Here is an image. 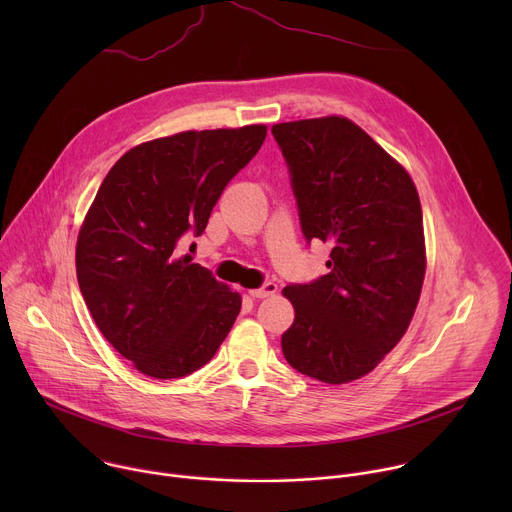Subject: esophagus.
<instances>
[{
    "instance_id": "esophagus-1",
    "label": "esophagus",
    "mask_w": 512,
    "mask_h": 512,
    "mask_svg": "<svg viewBox=\"0 0 512 512\" xmlns=\"http://www.w3.org/2000/svg\"><path fill=\"white\" fill-rule=\"evenodd\" d=\"M249 294L253 298H269V296H275L277 294V285L273 281H267L263 287H257V289H249Z\"/></svg>"
}]
</instances>
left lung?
I'll use <instances>...</instances> for the list:
<instances>
[{"instance_id":"left-lung-1","label":"left lung","mask_w":512,"mask_h":512,"mask_svg":"<svg viewBox=\"0 0 512 512\" xmlns=\"http://www.w3.org/2000/svg\"><path fill=\"white\" fill-rule=\"evenodd\" d=\"M308 241L330 243V273L281 294L296 312L285 360L316 381L369 375L407 332L425 277V237L409 172L354 121L328 115L271 127Z\"/></svg>"}]
</instances>
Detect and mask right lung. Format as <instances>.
Listing matches in <instances>:
<instances>
[{
    "label": "right lung",
    "instance_id": "1",
    "mask_svg": "<svg viewBox=\"0 0 512 512\" xmlns=\"http://www.w3.org/2000/svg\"><path fill=\"white\" fill-rule=\"evenodd\" d=\"M267 125L182 131L143 141L105 176L77 239L87 308L113 348L154 379L186 377L214 356L241 296L178 247L200 237Z\"/></svg>",
    "mask_w": 512,
    "mask_h": 512
}]
</instances>
